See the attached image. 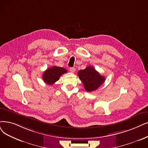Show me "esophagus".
Instances as JSON below:
<instances>
[{
	"label": "esophagus",
	"mask_w": 148,
	"mask_h": 148,
	"mask_svg": "<svg viewBox=\"0 0 148 148\" xmlns=\"http://www.w3.org/2000/svg\"><path fill=\"white\" fill-rule=\"evenodd\" d=\"M70 72L72 73H74L75 72V67H70Z\"/></svg>",
	"instance_id": "1"
}]
</instances>
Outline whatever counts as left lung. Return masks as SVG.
I'll return each instance as SVG.
<instances>
[{
    "mask_svg": "<svg viewBox=\"0 0 148 148\" xmlns=\"http://www.w3.org/2000/svg\"><path fill=\"white\" fill-rule=\"evenodd\" d=\"M78 75L86 90L88 92L97 90L105 81L104 76H101L92 66L79 70Z\"/></svg>",
    "mask_w": 148,
    "mask_h": 148,
    "instance_id": "8db88e82",
    "label": "left lung"
}]
</instances>
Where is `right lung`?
Here are the masks:
<instances>
[{"instance_id": "1", "label": "right lung", "mask_w": 148, "mask_h": 148, "mask_svg": "<svg viewBox=\"0 0 148 148\" xmlns=\"http://www.w3.org/2000/svg\"><path fill=\"white\" fill-rule=\"evenodd\" d=\"M67 72V70L64 68L53 66L45 71L42 75V78L46 84L52 85L59 79L62 74Z\"/></svg>"}]
</instances>
